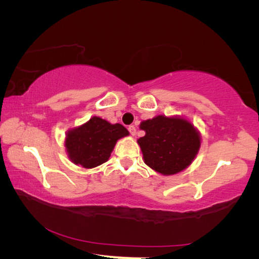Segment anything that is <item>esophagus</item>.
Masks as SVG:
<instances>
[{
    "label": "esophagus",
    "mask_w": 259,
    "mask_h": 259,
    "mask_svg": "<svg viewBox=\"0 0 259 259\" xmlns=\"http://www.w3.org/2000/svg\"><path fill=\"white\" fill-rule=\"evenodd\" d=\"M128 130H129V133H130L131 136H135L136 135V126L135 125H129Z\"/></svg>",
    "instance_id": "esophagus-1"
}]
</instances>
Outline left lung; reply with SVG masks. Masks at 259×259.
Wrapping results in <instances>:
<instances>
[{
    "label": "left lung",
    "instance_id": "8db88e82",
    "mask_svg": "<svg viewBox=\"0 0 259 259\" xmlns=\"http://www.w3.org/2000/svg\"><path fill=\"white\" fill-rule=\"evenodd\" d=\"M139 128L145 131L137 140L144 162L164 176L185 170L200 150L198 129L182 116L157 115L143 121Z\"/></svg>",
    "mask_w": 259,
    "mask_h": 259
}]
</instances>
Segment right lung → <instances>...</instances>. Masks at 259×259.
I'll use <instances>...</instances> for the list:
<instances>
[{"label":"right lung","mask_w":259,"mask_h":259,"mask_svg":"<svg viewBox=\"0 0 259 259\" xmlns=\"http://www.w3.org/2000/svg\"><path fill=\"white\" fill-rule=\"evenodd\" d=\"M129 135L120 123L93 116L80 126L67 131L65 147L74 164L91 169L106 162L117 140Z\"/></svg>","instance_id":"add662e5"}]
</instances>
